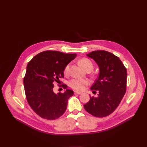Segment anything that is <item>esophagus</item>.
I'll use <instances>...</instances> for the list:
<instances>
[{
	"label": "esophagus",
	"instance_id": "obj_1",
	"mask_svg": "<svg viewBox=\"0 0 147 147\" xmlns=\"http://www.w3.org/2000/svg\"><path fill=\"white\" fill-rule=\"evenodd\" d=\"M74 94H81L82 92L80 91H74Z\"/></svg>",
	"mask_w": 147,
	"mask_h": 147
}]
</instances>
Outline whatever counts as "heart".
Returning <instances> with one entry per match:
<instances>
[{
  "mask_svg": "<svg viewBox=\"0 0 147 147\" xmlns=\"http://www.w3.org/2000/svg\"><path fill=\"white\" fill-rule=\"evenodd\" d=\"M79 64H80V65L85 70L88 69H90L91 70H92L93 68V64L92 63V62L87 58L81 59L79 61ZM69 68V65H67L65 67V68L64 69V72H67ZM87 83L88 81L82 78H73L70 81L69 86L71 88L75 89V90L80 91L83 90L84 86L87 84Z\"/></svg>",
  "mask_w": 147,
  "mask_h": 147,
  "instance_id": "obj_1",
  "label": "heart"
}]
</instances>
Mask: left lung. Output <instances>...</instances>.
Returning a JSON list of instances; mask_svg holds the SVG:
<instances>
[{"label":"left lung","mask_w":147,"mask_h":147,"mask_svg":"<svg viewBox=\"0 0 147 147\" xmlns=\"http://www.w3.org/2000/svg\"><path fill=\"white\" fill-rule=\"evenodd\" d=\"M99 67V77L91 86L99 91L97 97H91L84 105L87 112L96 117H105L113 112L126 92L127 70L118 57L106 51L86 54Z\"/></svg>","instance_id":"1"}]
</instances>
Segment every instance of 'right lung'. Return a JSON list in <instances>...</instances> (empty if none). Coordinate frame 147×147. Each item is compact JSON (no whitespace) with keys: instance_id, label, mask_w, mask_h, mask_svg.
Masks as SVG:
<instances>
[{"instance_id":"obj_1","label":"right lung","mask_w":147,"mask_h":147,"mask_svg":"<svg viewBox=\"0 0 147 147\" xmlns=\"http://www.w3.org/2000/svg\"><path fill=\"white\" fill-rule=\"evenodd\" d=\"M76 56L77 54L46 51L38 53L28 63L24 78V91L28 104L38 116L53 120L65 112L74 91L67 89L64 93H55L53 88L55 82L64 77L65 67ZM63 86L67 88L65 84Z\"/></svg>"}]
</instances>
